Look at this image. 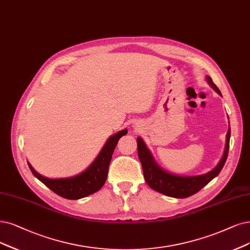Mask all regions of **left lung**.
<instances>
[{
  "instance_id": "1",
  "label": "left lung",
  "mask_w": 250,
  "mask_h": 250,
  "mask_svg": "<svg viewBox=\"0 0 250 250\" xmlns=\"http://www.w3.org/2000/svg\"><path fill=\"white\" fill-rule=\"evenodd\" d=\"M206 80L209 83V85L213 88L219 96H221L220 90L214 84L213 81H212L211 77L206 76ZM229 137L230 127H229L227 133V141L223 158L220 159L216 167L206 174L196 175V176H182V175L172 174L164 170L162 167H160L158 163L154 161L150 150L147 148V146L142 140V138L138 137V156H139V160L142 165L145 181L152 189L168 197L184 199L195 195L196 192H198L200 189L207 186L212 179L215 178L221 171V169H223L229 153Z\"/></svg>"
}]
</instances>
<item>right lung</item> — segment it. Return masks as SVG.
<instances>
[{
    "instance_id": "add662e5",
    "label": "right lung",
    "mask_w": 250,
    "mask_h": 250,
    "mask_svg": "<svg viewBox=\"0 0 250 250\" xmlns=\"http://www.w3.org/2000/svg\"><path fill=\"white\" fill-rule=\"evenodd\" d=\"M127 134V130L119 131L110 136L102 147L100 153L88 167L75 176L67 178H47L39 174L27 162V165L36 178L43 182L57 195L69 200H78L87 197L101 189L107 179L109 164L118 140Z\"/></svg>"
}]
</instances>
